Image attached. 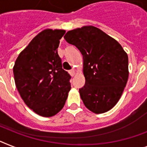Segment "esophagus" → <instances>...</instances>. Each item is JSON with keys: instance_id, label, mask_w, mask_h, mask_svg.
<instances>
[{"instance_id": "obj_1", "label": "esophagus", "mask_w": 147, "mask_h": 147, "mask_svg": "<svg viewBox=\"0 0 147 147\" xmlns=\"http://www.w3.org/2000/svg\"><path fill=\"white\" fill-rule=\"evenodd\" d=\"M69 74H70V75L71 76H74L75 75V74H76V71H75V70H71V71H69Z\"/></svg>"}]
</instances>
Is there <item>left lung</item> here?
I'll return each mask as SVG.
<instances>
[{
  "label": "left lung",
  "instance_id": "8db88e82",
  "mask_svg": "<svg viewBox=\"0 0 147 147\" xmlns=\"http://www.w3.org/2000/svg\"><path fill=\"white\" fill-rule=\"evenodd\" d=\"M65 39L80 51L86 84L80 89L86 108L103 113L117 104L128 79V58L114 38L92 25L68 31Z\"/></svg>",
  "mask_w": 147,
  "mask_h": 147
}]
</instances>
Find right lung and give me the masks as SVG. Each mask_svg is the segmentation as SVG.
<instances>
[{
  "label": "right lung",
  "instance_id": "add662e5",
  "mask_svg": "<svg viewBox=\"0 0 147 147\" xmlns=\"http://www.w3.org/2000/svg\"><path fill=\"white\" fill-rule=\"evenodd\" d=\"M65 31L45 29L19 53L13 66L16 86L25 104L37 114L55 116L64 107L71 76L62 69L58 47Z\"/></svg>",
  "mask_w": 147,
  "mask_h": 147
}]
</instances>
